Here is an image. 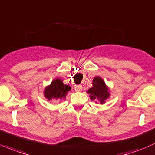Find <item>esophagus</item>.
Returning <instances> with one entry per match:
<instances>
[{
    "label": "esophagus",
    "mask_w": 155,
    "mask_h": 155,
    "mask_svg": "<svg viewBox=\"0 0 155 155\" xmlns=\"http://www.w3.org/2000/svg\"><path fill=\"white\" fill-rule=\"evenodd\" d=\"M74 90H75L76 92H80L82 90V87H81V85H75V87H74Z\"/></svg>",
    "instance_id": "1"
}]
</instances>
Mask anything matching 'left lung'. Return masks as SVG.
I'll return each mask as SVG.
<instances>
[{
	"label": "left lung",
	"instance_id": "1",
	"mask_svg": "<svg viewBox=\"0 0 155 155\" xmlns=\"http://www.w3.org/2000/svg\"><path fill=\"white\" fill-rule=\"evenodd\" d=\"M93 85V87L87 91V93H90V99L98 101L101 104L105 103L106 99L109 97V93L103 80L99 77L95 78Z\"/></svg>",
	"mask_w": 155,
	"mask_h": 155
}]
</instances>
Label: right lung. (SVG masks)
<instances>
[{"instance_id":"obj_1","label":"right lung","mask_w":155,"mask_h":155,"mask_svg":"<svg viewBox=\"0 0 155 155\" xmlns=\"http://www.w3.org/2000/svg\"><path fill=\"white\" fill-rule=\"evenodd\" d=\"M71 90L68 85H65L59 79H56L47 87L44 91V96L48 100L65 99L66 93Z\"/></svg>"}]
</instances>
